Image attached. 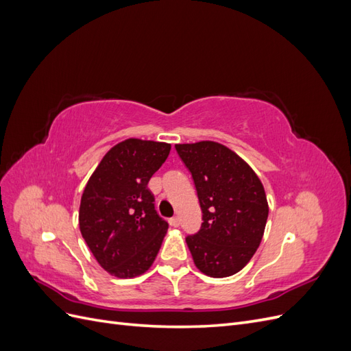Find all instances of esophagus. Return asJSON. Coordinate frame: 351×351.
<instances>
[{
	"label": "esophagus",
	"mask_w": 351,
	"mask_h": 351,
	"mask_svg": "<svg viewBox=\"0 0 351 351\" xmlns=\"http://www.w3.org/2000/svg\"><path fill=\"white\" fill-rule=\"evenodd\" d=\"M169 226L178 227V226H180V218H178V217H173L171 219H169Z\"/></svg>",
	"instance_id": "1"
}]
</instances>
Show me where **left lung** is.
<instances>
[{
	"label": "left lung",
	"mask_w": 351,
	"mask_h": 351,
	"mask_svg": "<svg viewBox=\"0 0 351 351\" xmlns=\"http://www.w3.org/2000/svg\"><path fill=\"white\" fill-rule=\"evenodd\" d=\"M192 173L204 222L186 243L196 268L212 278L241 271L258 250L268 219L263 184L230 147L212 141L176 145Z\"/></svg>",
	"instance_id": "8db88e82"
}]
</instances>
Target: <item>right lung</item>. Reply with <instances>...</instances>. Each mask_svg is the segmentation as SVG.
Returning a JSON list of instances; mask_svg holds the SVG:
<instances>
[{"mask_svg": "<svg viewBox=\"0 0 351 351\" xmlns=\"http://www.w3.org/2000/svg\"><path fill=\"white\" fill-rule=\"evenodd\" d=\"M169 151L165 142L125 139L105 154L83 190L80 232L95 259L117 278L149 269L167 234L147 183Z\"/></svg>", "mask_w": 351, "mask_h": 351, "instance_id": "obj_1", "label": "right lung"}]
</instances>
